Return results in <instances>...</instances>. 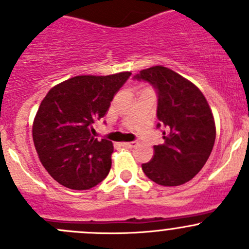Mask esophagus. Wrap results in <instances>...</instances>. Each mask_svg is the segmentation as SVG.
Here are the masks:
<instances>
[{"label": "esophagus", "instance_id": "esophagus-1", "mask_svg": "<svg viewBox=\"0 0 249 249\" xmlns=\"http://www.w3.org/2000/svg\"><path fill=\"white\" fill-rule=\"evenodd\" d=\"M136 144H137V142H135V141H134V142H124V143H123V145H124V147H129V148H134Z\"/></svg>", "mask_w": 249, "mask_h": 249}]
</instances>
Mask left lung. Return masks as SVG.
<instances>
[{"label": "left lung", "instance_id": "obj_1", "mask_svg": "<svg viewBox=\"0 0 249 249\" xmlns=\"http://www.w3.org/2000/svg\"><path fill=\"white\" fill-rule=\"evenodd\" d=\"M135 78L157 89V127H162L164 139L162 144L154 145L152 160L142 164L143 172L157 184H184L200 172L214 145L210 105L196 85L167 67H149Z\"/></svg>", "mask_w": 249, "mask_h": 249}]
</instances>
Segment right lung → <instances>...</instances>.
<instances>
[{"label": "right lung", "mask_w": 249, "mask_h": 249, "mask_svg": "<svg viewBox=\"0 0 249 249\" xmlns=\"http://www.w3.org/2000/svg\"><path fill=\"white\" fill-rule=\"evenodd\" d=\"M131 72L77 76L55 85L42 100L32 125L39 160L64 187L87 190L106 178L113 143L92 136V124L105 117Z\"/></svg>", "instance_id": "1"}]
</instances>
